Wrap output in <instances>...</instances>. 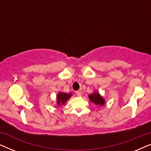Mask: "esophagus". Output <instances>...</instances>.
I'll list each match as a JSON object with an SVG mask.
<instances>
[{"mask_svg": "<svg viewBox=\"0 0 151 151\" xmlns=\"http://www.w3.org/2000/svg\"><path fill=\"white\" fill-rule=\"evenodd\" d=\"M76 94L78 96H82V92L80 91H76Z\"/></svg>", "mask_w": 151, "mask_h": 151, "instance_id": "1", "label": "esophagus"}]
</instances>
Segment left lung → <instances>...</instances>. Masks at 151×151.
<instances>
[{
    "instance_id": "1",
    "label": "left lung",
    "mask_w": 151,
    "mask_h": 151,
    "mask_svg": "<svg viewBox=\"0 0 151 151\" xmlns=\"http://www.w3.org/2000/svg\"><path fill=\"white\" fill-rule=\"evenodd\" d=\"M91 102H93L94 104L96 105H100V106H103L104 104L105 101L102 97L100 96V95L98 93H94L91 95H90L89 96Z\"/></svg>"
}]
</instances>
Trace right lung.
<instances>
[{"instance_id":"add662e5","label":"right lung","mask_w":151,"mask_h":151,"mask_svg":"<svg viewBox=\"0 0 151 151\" xmlns=\"http://www.w3.org/2000/svg\"><path fill=\"white\" fill-rule=\"evenodd\" d=\"M71 96V94H67L65 93H59L57 96V100H58V104L60 105L63 104L67 102L70 97Z\"/></svg>"}]
</instances>
